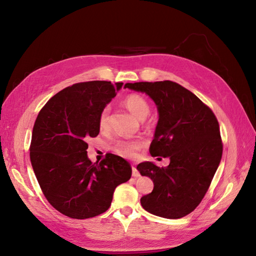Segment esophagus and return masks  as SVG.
<instances>
[{
    "label": "esophagus",
    "mask_w": 256,
    "mask_h": 256,
    "mask_svg": "<svg viewBox=\"0 0 256 256\" xmlns=\"http://www.w3.org/2000/svg\"><path fill=\"white\" fill-rule=\"evenodd\" d=\"M132 176L134 177H138V176H140V173H138V171L136 166H132Z\"/></svg>",
    "instance_id": "1"
}]
</instances>
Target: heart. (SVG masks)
<instances>
[{"mask_svg":"<svg viewBox=\"0 0 256 256\" xmlns=\"http://www.w3.org/2000/svg\"><path fill=\"white\" fill-rule=\"evenodd\" d=\"M127 109L132 113L136 118L144 120L150 113V104L146 99L141 95L130 94L124 100ZM110 106H106L102 110L98 118V128L100 131H106L109 129V115ZM146 142L142 138H134V140H122L116 142L112 150L118 156L126 159H134L138 157V150L144 148Z\"/></svg>","mask_w":256,"mask_h":256,"instance_id":"b5f03b06","label":"heart"}]
</instances>
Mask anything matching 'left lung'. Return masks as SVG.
Listing matches in <instances>:
<instances>
[{"label":"left lung","mask_w":256,"mask_h":256,"mask_svg":"<svg viewBox=\"0 0 256 256\" xmlns=\"http://www.w3.org/2000/svg\"><path fill=\"white\" fill-rule=\"evenodd\" d=\"M126 88L145 92L156 104L159 120L150 152L170 159L166 168L148 161L138 164L141 175L154 182L141 205L162 218H182L198 206L220 164L219 122L206 104L178 83L136 82L126 83Z\"/></svg>","instance_id":"1"}]
</instances>
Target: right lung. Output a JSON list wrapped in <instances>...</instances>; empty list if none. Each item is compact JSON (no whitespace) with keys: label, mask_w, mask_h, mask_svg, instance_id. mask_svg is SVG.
Listing matches in <instances>:
<instances>
[{"label":"right lung","mask_w":256,"mask_h":256,"mask_svg":"<svg viewBox=\"0 0 256 256\" xmlns=\"http://www.w3.org/2000/svg\"><path fill=\"white\" fill-rule=\"evenodd\" d=\"M108 81L76 83L54 95L38 113L30 158L48 202L69 218L88 219L109 209L118 184L130 180L129 162L106 154L88 157V138L99 134L98 118L122 88Z\"/></svg>","instance_id":"right-lung-1"}]
</instances>
